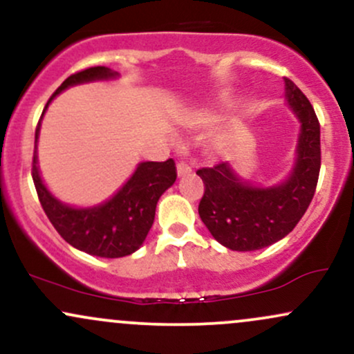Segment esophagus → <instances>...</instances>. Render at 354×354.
<instances>
[{
  "label": "esophagus",
  "mask_w": 354,
  "mask_h": 354,
  "mask_svg": "<svg viewBox=\"0 0 354 354\" xmlns=\"http://www.w3.org/2000/svg\"><path fill=\"white\" fill-rule=\"evenodd\" d=\"M190 172H192V167H190L187 162H178L177 164V176L178 177L189 176Z\"/></svg>",
  "instance_id": "esophagus-1"
}]
</instances>
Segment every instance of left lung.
<instances>
[{"instance_id": "1", "label": "left lung", "mask_w": 354, "mask_h": 354, "mask_svg": "<svg viewBox=\"0 0 354 354\" xmlns=\"http://www.w3.org/2000/svg\"><path fill=\"white\" fill-rule=\"evenodd\" d=\"M286 98L301 120L297 160L281 185L256 189L242 182L227 162L202 167L204 182L198 216L214 239L232 251L268 248L296 227L315 197L321 169L319 120L308 97L284 78Z\"/></svg>"}]
</instances>
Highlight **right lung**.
Returning <instances> with one entry per match:
<instances>
[{
	"label": "right lung",
	"mask_w": 354,
	"mask_h": 354,
	"mask_svg": "<svg viewBox=\"0 0 354 354\" xmlns=\"http://www.w3.org/2000/svg\"><path fill=\"white\" fill-rule=\"evenodd\" d=\"M110 77H115V73L106 66H90L77 71L58 86L48 103L71 85ZM38 132L39 122L35 132L31 177L39 204L59 236L73 248L98 257H124L137 251L152 227L158 198L176 182V162L172 158L165 162H144L109 202L93 209H73L58 202L43 185L37 167Z\"/></svg>",
	"instance_id": "right-lung-1"
}]
</instances>
